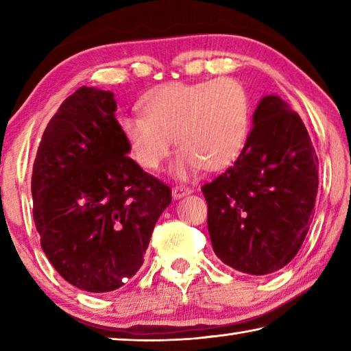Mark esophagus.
<instances>
[{
	"mask_svg": "<svg viewBox=\"0 0 351 351\" xmlns=\"http://www.w3.org/2000/svg\"><path fill=\"white\" fill-rule=\"evenodd\" d=\"M189 193H192V189L186 187V186H175L173 189H171V195H173L175 199L186 197V195H189Z\"/></svg>",
	"mask_w": 351,
	"mask_h": 351,
	"instance_id": "34e87169",
	"label": "esophagus"
}]
</instances>
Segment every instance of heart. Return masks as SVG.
Returning <instances> with one entry per match:
<instances>
[{
  "mask_svg": "<svg viewBox=\"0 0 351 351\" xmlns=\"http://www.w3.org/2000/svg\"><path fill=\"white\" fill-rule=\"evenodd\" d=\"M142 110L119 119L130 153L142 169L156 170L169 156L173 136L175 170H221L240 156L251 127V100L239 80L165 83L142 99Z\"/></svg>",
  "mask_w": 351,
  "mask_h": 351,
  "instance_id": "heart-1",
  "label": "heart"
}]
</instances>
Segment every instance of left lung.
<instances>
[{
  "label": "left lung",
  "mask_w": 351,
  "mask_h": 351,
  "mask_svg": "<svg viewBox=\"0 0 351 351\" xmlns=\"http://www.w3.org/2000/svg\"><path fill=\"white\" fill-rule=\"evenodd\" d=\"M317 186L305 123L278 96L263 97L234 165L201 187L213 252L246 274L283 268L310 229Z\"/></svg>",
  "instance_id": "8db88e82"
}]
</instances>
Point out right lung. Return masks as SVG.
I'll return each instance as SVG.
<instances>
[{"mask_svg": "<svg viewBox=\"0 0 351 351\" xmlns=\"http://www.w3.org/2000/svg\"><path fill=\"white\" fill-rule=\"evenodd\" d=\"M114 94L82 86L47 123L32 169L34 221L47 260L88 293L121 288L144 263L171 203L167 184L128 156Z\"/></svg>", "mask_w": 351, "mask_h": 351, "instance_id": "1", "label": "right lung"}]
</instances>
